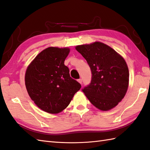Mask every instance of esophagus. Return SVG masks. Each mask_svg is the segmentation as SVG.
<instances>
[{
	"instance_id": "1",
	"label": "esophagus",
	"mask_w": 150,
	"mask_h": 150,
	"mask_svg": "<svg viewBox=\"0 0 150 150\" xmlns=\"http://www.w3.org/2000/svg\"><path fill=\"white\" fill-rule=\"evenodd\" d=\"M79 82V83H80L81 84H82V79H79V80L77 81Z\"/></svg>"
}]
</instances>
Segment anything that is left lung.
Masks as SVG:
<instances>
[{
  "label": "left lung",
  "mask_w": 150,
  "mask_h": 150,
  "mask_svg": "<svg viewBox=\"0 0 150 150\" xmlns=\"http://www.w3.org/2000/svg\"><path fill=\"white\" fill-rule=\"evenodd\" d=\"M90 66L91 83L82 91L95 107L108 111L117 106L128 90L129 69L123 57L100 42L75 47Z\"/></svg>",
  "instance_id": "obj_1"
}]
</instances>
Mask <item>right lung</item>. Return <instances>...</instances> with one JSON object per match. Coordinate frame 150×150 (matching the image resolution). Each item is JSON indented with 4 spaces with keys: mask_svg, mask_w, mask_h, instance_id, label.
I'll return each instance as SVG.
<instances>
[{
    "mask_svg": "<svg viewBox=\"0 0 150 150\" xmlns=\"http://www.w3.org/2000/svg\"><path fill=\"white\" fill-rule=\"evenodd\" d=\"M69 47H49L28 65L25 85L28 95L40 110L57 114L68 107L81 84L70 77L64 61Z\"/></svg>",
    "mask_w": 150,
    "mask_h": 150,
    "instance_id": "right-lung-1",
    "label": "right lung"
}]
</instances>
